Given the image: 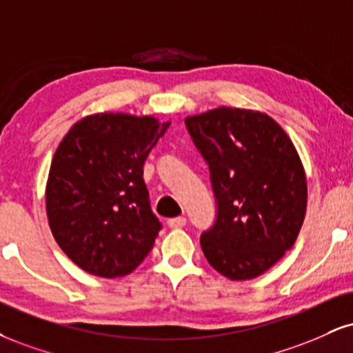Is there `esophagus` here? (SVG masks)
<instances>
[{
    "mask_svg": "<svg viewBox=\"0 0 353 353\" xmlns=\"http://www.w3.org/2000/svg\"><path fill=\"white\" fill-rule=\"evenodd\" d=\"M185 223H188L185 217H174V219L168 220V225L171 228H182V227H185Z\"/></svg>",
    "mask_w": 353,
    "mask_h": 353,
    "instance_id": "1",
    "label": "esophagus"
}]
</instances>
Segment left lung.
Here are the masks:
<instances>
[{
  "mask_svg": "<svg viewBox=\"0 0 353 353\" xmlns=\"http://www.w3.org/2000/svg\"><path fill=\"white\" fill-rule=\"evenodd\" d=\"M185 125L209 164L219 207L202 252L232 281L256 278L292 248L303 227V161L279 123L256 110L219 107Z\"/></svg>",
  "mask_w": 353,
  "mask_h": 353,
  "instance_id": "8db88e82",
  "label": "left lung"
}]
</instances>
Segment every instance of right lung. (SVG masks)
<instances>
[{
    "label": "right lung",
    "instance_id": "right-lung-1",
    "mask_svg": "<svg viewBox=\"0 0 353 353\" xmlns=\"http://www.w3.org/2000/svg\"><path fill=\"white\" fill-rule=\"evenodd\" d=\"M171 121L93 113L67 131L50 163L46 212L50 232L79 268L121 278L138 268L161 230L143 165Z\"/></svg>",
    "mask_w": 353,
    "mask_h": 353
}]
</instances>
